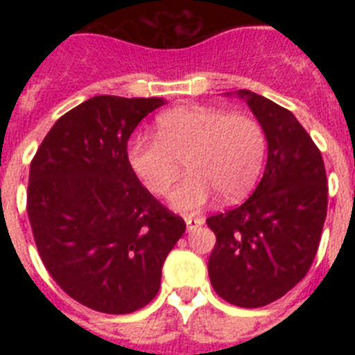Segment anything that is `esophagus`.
I'll list each match as a JSON object with an SVG mask.
<instances>
[{
	"instance_id": "34e87169",
	"label": "esophagus",
	"mask_w": 355,
	"mask_h": 355,
	"mask_svg": "<svg viewBox=\"0 0 355 355\" xmlns=\"http://www.w3.org/2000/svg\"><path fill=\"white\" fill-rule=\"evenodd\" d=\"M184 220H187L188 231H193V229H197L199 225L205 224V218H200V216H187Z\"/></svg>"
}]
</instances>
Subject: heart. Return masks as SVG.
I'll return each mask as SVG.
<instances>
[{"label":"heart","instance_id":"obj_1","mask_svg":"<svg viewBox=\"0 0 355 355\" xmlns=\"http://www.w3.org/2000/svg\"><path fill=\"white\" fill-rule=\"evenodd\" d=\"M266 153L265 130L249 114H229L222 108L188 106L165 112L156 122V139L131 140L128 159L144 187L165 196L181 174L171 200L175 209L196 213L215 192L236 200L258 180Z\"/></svg>","mask_w":355,"mask_h":355}]
</instances>
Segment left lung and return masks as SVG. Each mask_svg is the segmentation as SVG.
Returning a JSON list of instances; mask_svg holds the SVG:
<instances>
[{"mask_svg": "<svg viewBox=\"0 0 355 355\" xmlns=\"http://www.w3.org/2000/svg\"><path fill=\"white\" fill-rule=\"evenodd\" d=\"M236 94L265 130L268 159L243 205L206 218L216 236L208 272L229 304L261 307L311 268L327 216V175L322 153L290 110L250 90Z\"/></svg>", "mask_w": 355, "mask_h": 355, "instance_id": "left-lung-1", "label": "left lung"}]
</instances>
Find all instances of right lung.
<instances>
[{
  "instance_id": "obj_1",
  "label": "right lung",
  "mask_w": 355,
  "mask_h": 355,
  "mask_svg": "<svg viewBox=\"0 0 355 355\" xmlns=\"http://www.w3.org/2000/svg\"><path fill=\"white\" fill-rule=\"evenodd\" d=\"M163 103L92 97L55 122L31 159L26 211L40 259L69 297L94 311L147 306L187 229L128 159L131 133Z\"/></svg>"
}]
</instances>
